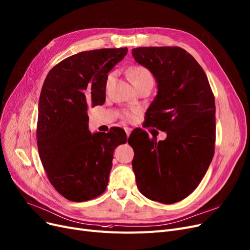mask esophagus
<instances>
[{"label":"esophagus","instance_id":"34e87169","mask_svg":"<svg viewBox=\"0 0 250 250\" xmlns=\"http://www.w3.org/2000/svg\"><path fill=\"white\" fill-rule=\"evenodd\" d=\"M124 129H125V132H126L127 137H129V135H130V133H131V131H132V129L129 128V127H125Z\"/></svg>","mask_w":250,"mask_h":250}]
</instances>
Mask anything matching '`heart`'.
<instances>
[{
  "instance_id": "b5f03b06",
  "label": "heart",
  "mask_w": 250,
  "mask_h": 250,
  "mask_svg": "<svg viewBox=\"0 0 250 250\" xmlns=\"http://www.w3.org/2000/svg\"><path fill=\"white\" fill-rule=\"evenodd\" d=\"M114 76H115L114 73L108 75V77L106 79V83H105L106 87L111 84L112 80L114 79ZM128 76H129V78H130V81L134 87H137L146 82H153L154 83V77H153L152 73L149 72L147 68H146L145 66H142V65H135V66H132L129 68ZM123 116L126 120H132L134 117V114L131 112H126Z\"/></svg>"
}]
</instances>
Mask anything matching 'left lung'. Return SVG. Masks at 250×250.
Masks as SVG:
<instances>
[{
    "label": "left lung",
    "instance_id": "8db88e82",
    "mask_svg": "<svg viewBox=\"0 0 250 250\" xmlns=\"http://www.w3.org/2000/svg\"><path fill=\"white\" fill-rule=\"evenodd\" d=\"M132 55L157 82L146 122L167 134L159 142L143 129L129 136L136 185L153 201L176 203L200 184L213 158L214 96L203 68L183 48L139 47Z\"/></svg>",
    "mask_w": 250,
    "mask_h": 250
}]
</instances>
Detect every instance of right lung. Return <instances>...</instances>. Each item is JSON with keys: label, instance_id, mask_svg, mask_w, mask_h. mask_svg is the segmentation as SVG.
Returning <instances> with one entry per match:
<instances>
[{"label": "right lung", "instance_id": "1", "mask_svg": "<svg viewBox=\"0 0 250 250\" xmlns=\"http://www.w3.org/2000/svg\"><path fill=\"white\" fill-rule=\"evenodd\" d=\"M128 49H98L69 56L45 79L39 99L37 143L50 183L74 202L103 194L114 149L127 142L122 128L107 133L88 129L89 106L105 102L107 73Z\"/></svg>", "mask_w": 250, "mask_h": 250}]
</instances>
